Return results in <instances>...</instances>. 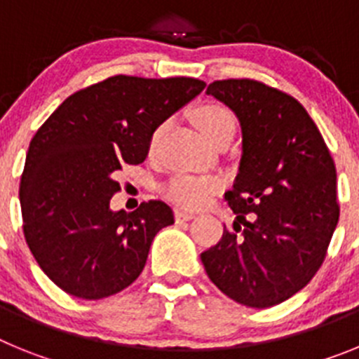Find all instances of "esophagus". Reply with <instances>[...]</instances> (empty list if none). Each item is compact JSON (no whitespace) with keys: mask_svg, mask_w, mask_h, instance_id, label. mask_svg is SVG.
Returning a JSON list of instances; mask_svg holds the SVG:
<instances>
[{"mask_svg":"<svg viewBox=\"0 0 359 359\" xmlns=\"http://www.w3.org/2000/svg\"><path fill=\"white\" fill-rule=\"evenodd\" d=\"M174 215H176V221H177V223H185V221H190V219H194V217H196V215L192 214V212L180 210V208H177V210L174 212Z\"/></svg>","mask_w":359,"mask_h":359,"instance_id":"esophagus-1","label":"esophagus"}]
</instances>
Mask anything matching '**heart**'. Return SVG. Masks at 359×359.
<instances>
[{
    "label": "heart",
    "mask_w": 359,
    "mask_h": 359,
    "mask_svg": "<svg viewBox=\"0 0 359 359\" xmlns=\"http://www.w3.org/2000/svg\"><path fill=\"white\" fill-rule=\"evenodd\" d=\"M190 118H192L196 128L199 129V133L212 145H215L221 140H226V138L231 140V136H233L237 128L236 115L231 113L230 107L219 102L198 104L194 109L190 111ZM165 128H167V123H160L151 133L149 152L156 151ZM217 190V180L189 176V174H176V176H172L169 182L165 183L163 196L172 203H176L177 207L194 210V208H201L203 205H207L210 196H214Z\"/></svg>",
    "instance_id": "obj_1"
}]
</instances>
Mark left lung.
Wrapping results in <instances>:
<instances>
[{
    "label": "left lung",
    "instance_id": "left-lung-1",
    "mask_svg": "<svg viewBox=\"0 0 359 359\" xmlns=\"http://www.w3.org/2000/svg\"><path fill=\"white\" fill-rule=\"evenodd\" d=\"M243 129V156L228 201L233 230L201 253L205 271L231 300L277 306L309 284L340 217L336 167L297 98L252 79L214 81Z\"/></svg>",
    "mask_w": 359,
    "mask_h": 359
}]
</instances>
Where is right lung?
<instances>
[{
	"label": "right lung",
	"instance_id": "1",
	"mask_svg": "<svg viewBox=\"0 0 359 359\" xmlns=\"http://www.w3.org/2000/svg\"><path fill=\"white\" fill-rule=\"evenodd\" d=\"M205 86L192 77L115 75L69 95L37 129L19 185L23 233L62 291L100 300L142 273L152 239L174 214L158 199L113 212L115 176L147 158L154 128Z\"/></svg>",
	"mask_w": 359,
	"mask_h": 359
}]
</instances>
